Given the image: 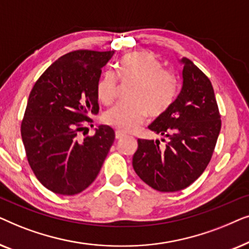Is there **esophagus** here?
I'll return each instance as SVG.
<instances>
[{"label":"esophagus","mask_w":249,"mask_h":249,"mask_svg":"<svg viewBox=\"0 0 249 249\" xmlns=\"http://www.w3.org/2000/svg\"><path fill=\"white\" fill-rule=\"evenodd\" d=\"M124 136H125L124 132H122L120 130L115 131V139H121V138H124Z\"/></svg>","instance_id":"esophagus-1"}]
</instances>
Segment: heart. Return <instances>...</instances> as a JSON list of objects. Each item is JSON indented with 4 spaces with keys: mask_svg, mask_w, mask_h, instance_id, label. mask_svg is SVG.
<instances>
[{
    "mask_svg": "<svg viewBox=\"0 0 249 249\" xmlns=\"http://www.w3.org/2000/svg\"><path fill=\"white\" fill-rule=\"evenodd\" d=\"M118 77L122 83H135L128 103H119L103 115L104 121L120 131L137 129L148 113L159 117L172 104L176 96L175 78L148 52H132L118 64ZM118 78L112 71H105L96 85L98 101L111 104L118 93Z\"/></svg>",
    "mask_w": 249,
    "mask_h": 249,
    "instance_id": "heart-1",
    "label": "heart"
}]
</instances>
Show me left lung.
Listing matches in <instances>:
<instances>
[{
  "label": "left lung",
  "mask_w": 249,
  "mask_h": 249,
  "mask_svg": "<svg viewBox=\"0 0 249 249\" xmlns=\"http://www.w3.org/2000/svg\"><path fill=\"white\" fill-rule=\"evenodd\" d=\"M182 66L181 89L165 113L148 128L168 138L138 139L132 166L145 183L163 193L178 192L195 181L212 158L221 129V117L209 78L187 57ZM163 142L165 139L162 138Z\"/></svg>",
  "instance_id": "left-lung-1"
}]
</instances>
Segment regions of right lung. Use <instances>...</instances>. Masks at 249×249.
Segmentation results:
<instances>
[{
  "mask_svg": "<svg viewBox=\"0 0 249 249\" xmlns=\"http://www.w3.org/2000/svg\"><path fill=\"white\" fill-rule=\"evenodd\" d=\"M114 51L79 50L47 68L29 94L21 137L29 165L44 187L59 195H76L96 179L114 142L101 124L79 138L83 121L98 113L96 85Z\"/></svg>",
  "mask_w": 249,
  "mask_h": 249,
  "instance_id": "1",
  "label": "right lung"
}]
</instances>
